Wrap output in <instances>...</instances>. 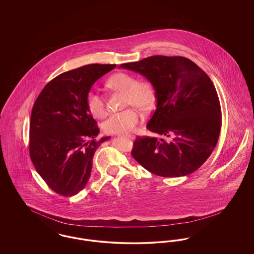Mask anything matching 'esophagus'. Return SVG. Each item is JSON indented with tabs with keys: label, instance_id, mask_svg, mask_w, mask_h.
<instances>
[{
	"label": "esophagus",
	"instance_id": "1",
	"mask_svg": "<svg viewBox=\"0 0 254 254\" xmlns=\"http://www.w3.org/2000/svg\"><path fill=\"white\" fill-rule=\"evenodd\" d=\"M125 137H126L127 139H133V138H134L133 136H130V135H129V136H125Z\"/></svg>",
	"mask_w": 254,
	"mask_h": 254
}]
</instances>
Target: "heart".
Segmentation results:
<instances>
[{"mask_svg": "<svg viewBox=\"0 0 254 254\" xmlns=\"http://www.w3.org/2000/svg\"><path fill=\"white\" fill-rule=\"evenodd\" d=\"M107 86L118 92H124L125 106H133L141 110L150 109L154 102V89L145 79H137L132 74L119 72L113 74L107 82ZM85 105L90 114L102 118L106 114L103 98L96 92L87 93ZM140 121V115L134 109H127L114 113L104 123V129L110 134L127 135L132 132Z\"/></svg>", "mask_w": 254, "mask_h": 254, "instance_id": "1", "label": "heart"}]
</instances>
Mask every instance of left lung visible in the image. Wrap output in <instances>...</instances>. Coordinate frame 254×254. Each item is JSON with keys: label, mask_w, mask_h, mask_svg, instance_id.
<instances>
[{"label": "left lung", "mask_w": 254, "mask_h": 254, "mask_svg": "<svg viewBox=\"0 0 254 254\" xmlns=\"http://www.w3.org/2000/svg\"><path fill=\"white\" fill-rule=\"evenodd\" d=\"M153 85L156 110L146 127L157 137L137 136L133 158L162 177H181L199 169L212 153L222 126L217 91L192 61L155 55L120 64Z\"/></svg>", "instance_id": "obj_1"}]
</instances>
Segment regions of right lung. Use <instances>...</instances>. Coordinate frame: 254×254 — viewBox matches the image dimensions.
<instances>
[{
	"mask_svg": "<svg viewBox=\"0 0 254 254\" xmlns=\"http://www.w3.org/2000/svg\"><path fill=\"white\" fill-rule=\"evenodd\" d=\"M116 64H92L62 73L44 87L33 106L29 154L37 172L56 193L71 197L90 177L100 129L85 98L99 78Z\"/></svg>",
	"mask_w": 254,
	"mask_h": 254,
	"instance_id": "1",
	"label": "right lung"
}]
</instances>
